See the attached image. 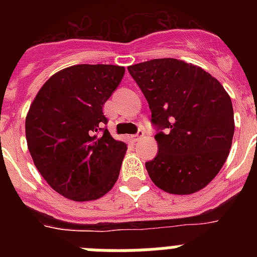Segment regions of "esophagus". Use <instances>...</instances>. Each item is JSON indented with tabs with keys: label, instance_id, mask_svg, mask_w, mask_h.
<instances>
[{
	"label": "esophagus",
	"instance_id": "34e87169",
	"mask_svg": "<svg viewBox=\"0 0 257 257\" xmlns=\"http://www.w3.org/2000/svg\"><path fill=\"white\" fill-rule=\"evenodd\" d=\"M143 136H144V133H143V131H138V134H135V135H131L130 138L133 142H138L139 139H142Z\"/></svg>",
	"mask_w": 257,
	"mask_h": 257
}]
</instances>
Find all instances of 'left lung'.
Segmentation results:
<instances>
[{"label": "left lung", "instance_id": "1", "mask_svg": "<svg viewBox=\"0 0 257 257\" xmlns=\"http://www.w3.org/2000/svg\"><path fill=\"white\" fill-rule=\"evenodd\" d=\"M144 94L157 127L158 153L145 163L157 187L192 194L225 163L234 135L230 96L215 77L172 58L127 68Z\"/></svg>", "mask_w": 257, "mask_h": 257}]
</instances>
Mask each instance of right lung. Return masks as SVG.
<instances>
[{"label":"right lung","instance_id":"right-lung-1","mask_svg":"<svg viewBox=\"0 0 257 257\" xmlns=\"http://www.w3.org/2000/svg\"><path fill=\"white\" fill-rule=\"evenodd\" d=\"M124 68L78 64L47 79L26 118L29 153L52 189L72 201L100 198L112 189L127 145L101 128L103 106ZM101 130L103 135L97 137Z\"/></svg>","mask_w":257,"mask_h":257}]
</instances>
